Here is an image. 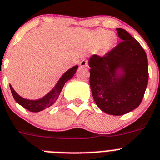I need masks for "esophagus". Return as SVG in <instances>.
<instances>
[{"label":"esophagus","instance_id":"obj_1","mask_svg":"<svg viewBox=\"0 0 160 160\" xmlns=\"http://www.w3.org/2000/svg\"><path fill=\"white\" fill-rule=\"evenodd\" d=\"M88 66V60L87 59H82L80 62V68H84V67Z\"/></svg>","mask_w":160,"mask_h":160}]
</instances>
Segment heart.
Masks as SVG:
<instances>
[{
	"label": "heart",
	"instance_id": "heart-1",
	"mask_svg": "<svg viewBox=\"0 0 160 160\" xmlns=\"http://www.w3.org/2000/svg\"><path fill=\"white\" fill-rule=\"evenodd\" d=\"M92 41L96 44L101 43V51L107 53L113 49L117 42L116 35L105 30H97L92 34Z\"/></svg>",
	"mask_w": 160,
	"mask_h": 160
}]
</instances>
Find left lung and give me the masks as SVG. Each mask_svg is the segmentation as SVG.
<instances>
[{"label": "left lung", "instance_id": "obj_1", "mask_svg": "<svg viewBox=\"0 0 160 160\" xmlns=\"http://www.w3.org/2000/svg\"><path fill=\"white\" fill-rule=\"evenodd\" d=\"M117 31L122 42L105 56L92 55L88 65L97 105L105 113L119 116L138 107L149 75L143 48L126 30L118 28Z\"/></svg>", "mask_w": 160, "mask_h": 160}]
</instances>
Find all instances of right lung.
<instances>
[{
	"mask_svg": "<svg viewBox=\"0 0 160 160\" xmlns=\"http://www.w3.org/2000/svg\"><path fill=\"white\" fill-rule=\"evenodd\" d=\"M77 68H78V66L76 65V66L72 67V68L68 69L63 76H61L59 81L57 82V84L52 88V90H51L47 95H45L40 99L29 100L23 98V97H22L17 93L15 90L13 88V87L11 86V84H9L11 92L13 94V98H14L17 103H18L22 107H24L25 109H28L30 112H34V113L40 112V111L43 110V109H47L48 107L51 106L55 103L56 100L58 99L61 91L63 89L65 83L73 77Z\"/></svg>",
	"mask_w": 160,
	"mask_h": 160,
	"instance_id": "1",
	"label": "right lung"
}]
</instances>
